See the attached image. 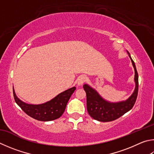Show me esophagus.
<instances>
[{"label":"esophagus","mask_w":154,"mask_h":154,"mask_svg":"<svg viewBox=\"0 0 154 154\" xmlns=\"http://www.w3.org/2000/svg\"><path fill=\"white\" fill-rule=\"evenodd\" d=\"M86 79L87 78L85 76H84V75H81V76L78 77V79H77L78 85H82L83 83L85 82Z\"/></svg>","instance_id":"1"}]
</instances>
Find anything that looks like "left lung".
<instances>
[{
    "instance_id": "8db88e82",
    "label": "left lung",
    "mask_w": 154,
    "mask_h": 154,
    "mask_svg": "<svg viewBox=\"0 0 154 154\" xmlns=\"http://www.w3.org/2000/svg\"><path fill=\"white\" fill-rule=\"evenodd\" d=\"M131 58L135 69V88L132 95L125 100L119 102H110L103 99L101 96L88 84L83 85V89L87 96V110L89 115L94 119L100 122H110L120 118L133 107L138 94L139 79L135 63Z\"/></svg>"
}]
</instances>
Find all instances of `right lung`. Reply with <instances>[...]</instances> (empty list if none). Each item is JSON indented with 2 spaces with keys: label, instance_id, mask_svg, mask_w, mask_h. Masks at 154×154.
I'll return each mask as SVG.
<instances>
[{
  "label": "right lung",
  "instance_id": "add662e5",
  "mask_svg": "<svg viewBox=\"0 0 154 154\" xmlns=\"http://www.w3.org/2000/svg\"><path fill=\"white\" fill-rule=\"evenodd\" d=\"M76 88L72 87L62 92L50 101L41 104H29L25 103L16 96L14 88L13 96L15 102L27 115L40 121H50L63 115L66 104Z\"/></svg>",
  "mask_w": 154,
  "mask_h": 154
}]
</instances>
